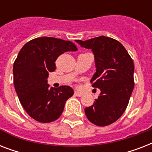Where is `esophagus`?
Here are the masks:
<instances>
[{
	"mask_svg": "<svg viewBox=\"0 0 152 152\" xmlns=\"http://www.w3.org/2000/svg\"><path fill=\"white\" fill-rule=\"evenodd\" d=\"M75 95L78 96V97H81L83 95V93L80 92V91H75Z\"/></svg>",
	"mask_w": 152,
	"mask_h": 152,
	"instance_id": "obj_1",
	"label": "esophagus"
}]
</instances>
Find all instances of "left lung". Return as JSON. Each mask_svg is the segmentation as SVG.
<instances>
[{
    "mask_svg": "<svg viewBox=\"0 0 152 152\" xmlns=\"http://www.w3.org/2000/svg\"><path fill=\"white\" fill-rule=\"evenodd\" d=\"M76 42L94 53L96 72L91 83L101 90L92 106L84 109L86 116L98 126L110 125L121 117L129 102L134 88L133 61L122 44L112 38Z\"/></svg>",
    "mask_w": 152,
    "mask_h": 152,
    "instance_id": "left-lung-1",
    "label": "left lung"
}]
</instances>
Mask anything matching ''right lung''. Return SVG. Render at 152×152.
Returning <instances> with one entry per match:
<instances>
[{"label":"right lung","mask_w":152,"mask_h":152,"mask_svg":"<svg viewBox=\"0 0 152 152\" xmlns=\"http://www.w3.org/2000/svg\"><path fill=\"white\" fill-rule=\"evenodd\" d=\"M73 42L53 37L29 41L19 52L13 64V80L20 103L37 121L52 122L61 115L64 104L74 91L69 86L50 88L49 72L56 69L55 61L67 51H76Z\"/></svg>","instance_id":"1"}]
</instances>
